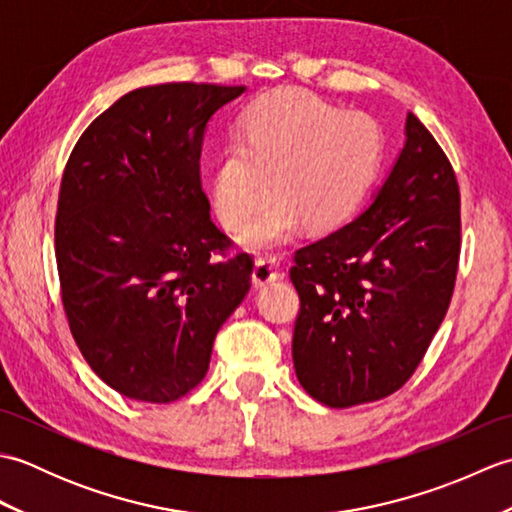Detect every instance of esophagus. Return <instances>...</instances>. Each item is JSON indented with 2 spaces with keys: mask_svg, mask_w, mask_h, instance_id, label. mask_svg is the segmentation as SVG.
I'll use <instances>...</instances> for the list:
<instances>
[{
  "mask_svg": "<svg viewBox=\"0 0 512 512\" xmlns=\"http://www.w3.org/2000/svg\"><path fill=\"white\" fill-rule=\"evenodd\" d=\"M277 264L273 262V259L268 257H259L255 262V268H253V281L255 286H266L270 284V281L277 279Z\"/></svg>",
  "mask_w": 512,
  "mask_h": 512,
  "instance_id": "esophagus-1",
  "label": "esophagus"
}]
</instances>
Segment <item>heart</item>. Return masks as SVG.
<instances>
[{
    "instance_id": "heart-1",
    "label": "heart",
    "mask_w": 512,
    "mask_h": 512,
    "mask_svg": "<svg viewBox=\"0 0 512 512\" xmlns=\"http://www.w3.org/2000/svg\"><path fill=\"white\" fill-rule=\"evenodd\" d=\"M374 118L336 107L301 90L266 94L248 107L211 180V200L224 226H244L268 193L273 198L239 239L250 250L273 248L297 231H330L363 200L383 160Z\"/></svg>"
}]
</instances>
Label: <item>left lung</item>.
<instances>
[{
	"label": "left lung",
	"mask_w": 512,
	"mask_h": 512,
	"mask_svg": "<svg viewBox=\"0 0 512 512\" xmlns=\"http://www.w3.org/2000/svg\"><path fill=\"white\" fill-rule=\"evenodd\" d=\"M405 147L372 204L295 253L301 308L292 361L301 387L334 409L394 394L416 372L453 297L460 187L411 112Z\"/></svg>",
	"instance_id": "obj_1"
}]
</instances>
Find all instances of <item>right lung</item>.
I'll list each match as a JSON object with an SVG mask.
<instances>
[{"mask_svg": "<svg viewBox=\"0 0 512 512\" xmlns=\"http://www.w3.org/2000/svg\"><path fill=\"white\" fill-rule=\"evenodd\" d=\"M244 85L162 83L94 118L65 165L54 220L61 301L85 361L118 394L173 402L202 383L253 259L211 220L206 123Z\"/></svg>", "mask_w": 512, "mask_h": 512, "instance_id": "1", "label": "right lung"}]
</instances>
